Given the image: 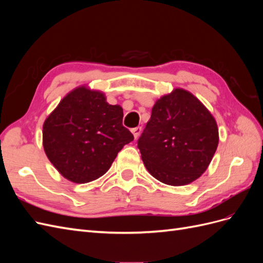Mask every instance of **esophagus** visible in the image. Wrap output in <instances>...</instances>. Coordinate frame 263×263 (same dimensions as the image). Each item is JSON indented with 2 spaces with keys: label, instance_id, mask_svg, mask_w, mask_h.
Masks as SVG:
<instances>
[{
  "label": "esophagus",
  "instance_id": "esophagus-1",
  "mask_svg": "<svg viewBox=\"0 0 263 263\" xmlns=\"http://www.w3.org/2000/svg\"><path fill=\"white\" fill-rule=\"evenodd\" d=\"M132 133H133V135H134V137H135V139H137V137L139 136V134L141 133V127H135V128H133L132 129Z\"/></svg>",
  "mask_w": 263,
  "mask_h": 263
}]
</instances>
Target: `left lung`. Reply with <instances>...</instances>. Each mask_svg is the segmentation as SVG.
I'll list each match as a JSON object with an SVG mask.
<instances>
[{"mask_svg":"<svg viewBox=\"0 0 263 263\" xmlns=\"http://www.w3.org/2000/svg\"><path fill=\"white\" fill-rule=\"evenodd\" d=\"M218 140L217 123L210 110L192 93L177 87L156 101L138 148L151 176L181 186L209 168Z\"/></svg>","mask_w":263,"mask_h":263,"instance_id":"8db88e82","label":"left lung"}]
</instances>
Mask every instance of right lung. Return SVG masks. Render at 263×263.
<instances>
[{"label": "right lung", "instance_id": "1", "mask_svg": "<svg viewBox=\"0 0 263 263\" xmlns=\"http://www.w3.org/2000/svg\"><path fill=\"white\" fill-rule=\"evenodd\" d=\"M123 108L87 85L70 91L45 119V154L61 176L87 183L105 174L123 147L134 140L123 126Z\"/></svg>", "mask_w": 263, "mask_h": 263}]
</instances>
